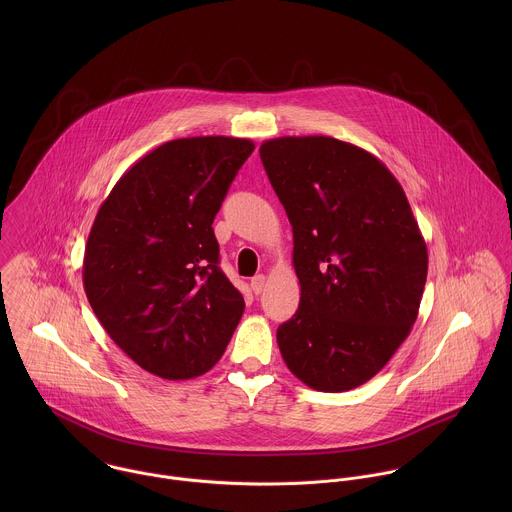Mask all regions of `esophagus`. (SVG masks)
<instances>
[{
	"label": "esophagus",
	"instance_id": "34e87169",
	"mask_svg": "<svg viewBox=\"0 0 512 512\" xmlns=\"http://www.w3.org/2000/svg\"><path fill=\"white\" fill-rule=\"evenodd\" d=\"M250 288L254 290L256 295H260V293L266 290V276H264V274H258V276H254V278L250 280Z\"/></svg>",
	"mask_w": 512,
	"mask_h": 512
}]
</instances>
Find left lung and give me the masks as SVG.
Listing matches in <instances>:
<instances>
[{
    "mask_svg": "<svg viewBox=\"0 0 512 512\" xmlns=\"http://www.w3.org/2000/svg\"><path fill=\"white\" fill-rule=\"evenodd\" d=\"M260 157L293 230L299 307L280 353L313 390L345 392L416 323L428 248L402 185L370 151L329 136L266 140Z\"/></svg>",
    "mask_w": 512,
    "mask_h": 512,
    "instance_id": "obj_1",
    "label": "left lung"
}]
</instances>
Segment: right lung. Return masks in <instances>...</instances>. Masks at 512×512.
Masks as SVG:
<instances>
[{
	"instance_id": "right-lung-1",
	"label": "right lung",
	"mask_w": 512,
	"mask_h": 512,
	"mask_svg": "<svg viewBox=\"0 0 512 512\" xmlns=\"http://www.w3.org/2000/svg\"><path fill=\"white\" fill-rule=\"evenodd\" d=\"M246 138L165 142L136 161L100 205L82 284L110 339L147 372L189 380L219 363L244 297L219 268L213 220Z\"/></svg>"
}]
</instances>
